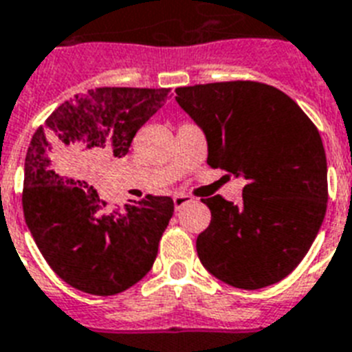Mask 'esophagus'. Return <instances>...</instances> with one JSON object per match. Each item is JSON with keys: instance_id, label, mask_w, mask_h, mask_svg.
Here are the masks:
<instances>
[{"instance_id": "34e87169", "label": "esophagus", "mask_w": 352, "mask_h": 352, "mask_svg": "<svg viewBox=\"0 0 352 352\" xmlns=\"http://www.w3.org/2000/svg\"><path fill=\"white\" fill-rule=\"evenodd\" d=\"M173 199H174V208H176V210H179L183 205H187V203L192 201V197L188 196V194H174Z\"/></svg>"}]
</instances>
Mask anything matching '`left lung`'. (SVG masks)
<instances>
[{
  "label": "left lung",
  "mask_w": 352,
  "mask_h": 352,
  "mask_svg": "<svg viewBox=\"0 0 352 352\" xmlns=\"http://www.w3.org/2000/svg\"><path fill=\"white\" fill-rule=\"evenodd\" d=\"M176 95L207 136L208 165L246 179L239 205L221 196L201 199L212 219L197 235V257L214 277L241 289L283 280L326 216L320 133L293 98L268 84H196Z\"/></svg>",
  "instance_id": "obj_1"
}]
</instances>
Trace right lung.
<instances>
[{
  "instance_id": "add662e5",
  "label": "right lung",
  "mask_w": 352,
  "mask_h": 352,
  "mask_svg": "<svg viewBox=\"0 0 352 352\" xmlns=\"http://www.w3.org/2000/svg\"><path fill=\"white\" fill-rule=\"evenodd\" d=\"M169 88H95L60 104L32 136L23 212L37 248L66 284L117 295L147 275L173 217L169 196H145L107 210L89 183L106 160L129 153L136 131Z\"/></svg>"
}]
</instances>
